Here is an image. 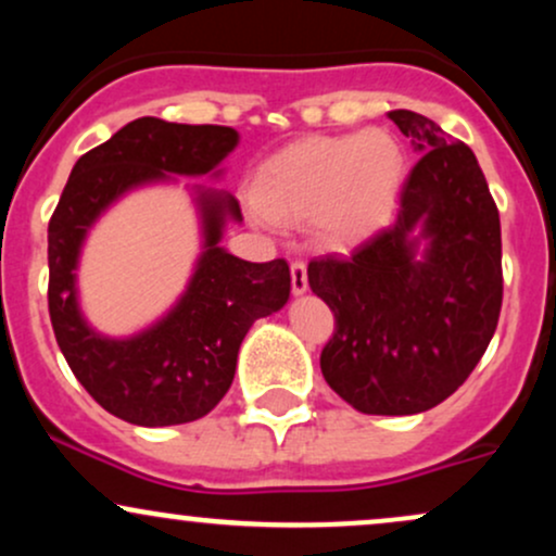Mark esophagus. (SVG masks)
<instances>
[{
    "instance_id": "1",
    "label": "esophagus",
    "mask_w": 556,
    "mask_h": 556,
    "mask_svg": "<svg viewBox=\"0 0 556 556\" xmlns=\"http://www.w3.org/2000/svg\"><path fill=\"white\" fill-rule=\"evenodd\" d=\"M290 274H292V292H295V295H305V292H308V271H305L303 261H295V264L290 266Z\"/></svg>"
}]
</instances>
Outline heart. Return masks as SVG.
Listing matches in <instances>:
<instances>
[{"label": "heart", "mask_w": 556, "mask_h": 556, "mask_svg": "<svg viewBox=\"0 0 556 556\" xmlns=\"http://www.w3.org/2000/svg\"><path fill=\"white\" fill-rule=\"evenodd\" d=\"M405 154L387 130L314 136L287 146L256 175V219L311 222L334 251L355 248L392 219Z\"/></svg>", "instance_id": "b5f03b06"}]
</instances>
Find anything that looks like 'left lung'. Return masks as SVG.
<instances>
[{
  "label": "left lung",
  "instance_id": "1",
  "mask_svg": "<svg viewBox=\"0 0 556 556\" xmlns=\"http://www.w3.org/2000/svg\"><path fill=\"white\" fill-rule=\"evenodd\" d=\"M420 156L394 222L344 258L308 264L337 318L321 374L368 416L444 402L486 353L502 308V229L476 154L424 114H387Z\"/></svg>",
  "mask_w": 556,
  "mask_h": 556
}]
</instances>
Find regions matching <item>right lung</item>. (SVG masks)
Masks as SVG:
<instances>
[{
  "mask_svg": "<svg viewBox=\"0 0 556 556\" xmlns=\"http://www.w3.org/2000/svg\"><path fill=\"white\" fill-rule=\"evenodd\" d=\"M240 136L222 125H177L156 117L127 123L75 162L49 222V316L75 379L112 416L136 426L190 424L214 410L238 368L240 344L256 318L290 300L282 258L251 264L222 248L240 203L227 190L193 185L201 253L182 295L136 334H101L83 316L78 266L88 232L117 201L177 177L225 175Z\"/></svg>",
  "mask_w": 556,
  "mask_h": 556,
  "instance_id": "right-lung-1",
  "label": "right lung"
}]
</instances>
